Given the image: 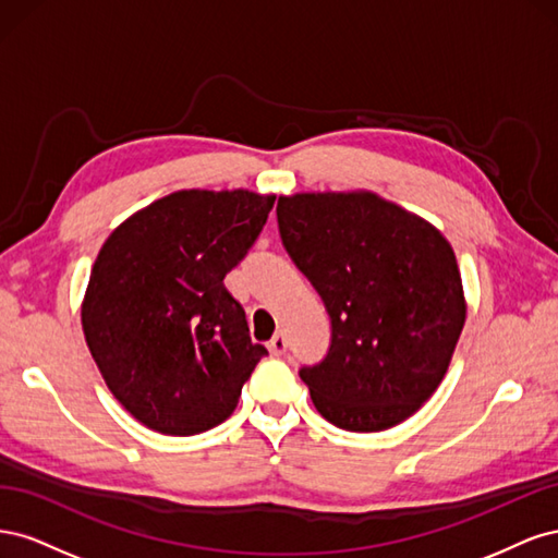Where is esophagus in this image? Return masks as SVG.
I'll return each mask as SVG.
<instances>
[{"label":"esophagus","mask_w":558,"mask_h":558,"mask_svg":"<svg viewBox=\"0 0 558 558\" xmlns=\"http://www.w3.org/2000/svg\"><path fill=\"white\" fill-rule=\"evenodd\" d=\"M269 351L275 353V356H281V353H286V347H289V342H286V335L279 330L272 340H269Z\"/></svg>","instance_id":"esophagus-1"}]
</instances>
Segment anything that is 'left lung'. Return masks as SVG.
<instances>
[{
    "mask_svg": "<svg viewBox=\"0 0 558 558\" xmlns=\"http://www.w3.org/2000/svg\"><path fill=\"white\" fill-rule=\"evenodd\" d=\"M277 221L330 316L324 361L300 367L314 408L351 433L398 426L440 386L465 324L453 248L375 193L279 197Z\"/></svg>",
    "mask_w": 558,
    "mask_h": 558,
    "instance_id": "left-lung-1",
    "label": "left lung"
}]
</instances>
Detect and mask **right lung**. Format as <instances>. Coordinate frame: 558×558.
<instances>
[{
    "instance_id": "1",
    "label": "right lung",
    "mask_w": 558,
    "mask_h": 558,
    "mask_svg": "<svg viewBox=\"0 0 558 558\" xmlns=\"http://www.w3.org/2000/svg\"><path fill=\"white\" fill-rule=\"evenodd\" d=\"M275 195L179 191L118 226L93 265L83 335L116 400L150 430L197 435L238 408L267 349L226 289Z\"/></svg>"
}]
</instances>
